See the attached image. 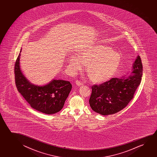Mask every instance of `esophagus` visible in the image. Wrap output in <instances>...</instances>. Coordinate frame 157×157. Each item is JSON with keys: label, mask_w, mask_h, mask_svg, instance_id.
Masks as SVG:
<instances>
[{"label": "esophagus", "mask_w": 157, "mask_h": 157, "mask_svg": "<svg viewBox=\"0 0 157 157\" xmlns=\"http://www.w3.org/2000/svg\"><path fill=\"white\" fill-rule=\"evenodd\" d=\"M75 84H76L77 85H78V86H79L83 85V83H82V82L79 81V80H76V81H75Z\"/></svg>", "instance_id": "34e87169"}]
</instances>
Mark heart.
<instances>
[{"instance_id": "obj_1", "label": "heart", "mask_w": 157, "mask_h": 157, "mask_svg": "<svg viewBox=\"0 0 157 157\" xmlns=\"http://www.w3.org/2000/svg\"><path fill=\"white\" fill-rule=\"evenodd\" d=\"M121 56L111 48L95 45L82 52L78 56L70 59L71 67L77 70L82 67V63L87 64V73L90 79L95 83H102L113 76L118 69Z\"/></svg>"}]
</instances>
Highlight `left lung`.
Listing matches in <instances>:
<instances>
[{"mask_svg":"<svg viewBox=\"0 0 157 157\" xmlns=\"http://www.w3.org/2000/svg\"><path fill=\"white\" fill-rule=\"evenodd\" d=\"M132 73L127 78H113L99 85H93L89 100L92 109L102 115H109L124 108L133 99L141 82L143 65L140 56L134 63Z\"/></svg>","mask_w":157,"mask_h":157,"instance_id":"left-lung-1","label":"left lung"}]
</instances>
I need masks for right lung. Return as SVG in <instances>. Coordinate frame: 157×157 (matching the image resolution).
<instances>
[{
    "instance_id": "1",
    "label": "right lung",
    "mask_w": 157,
    "mask_h": 157,
    "mask_svg": "<svg viewBox=\"0 0 157 157\" xmlns=\"http://www.w3.org/2000/svg\"><path fill=\"white\" fill-rule=\"evenodd\" d=\"M20 52L14 66L15 85L17 90L35 109L49 115L59 112L71 91L72 85L68 81L63 80H53L42 86L31 84L23 75L20 68Z\"/></svg>"
}]
</instances>
